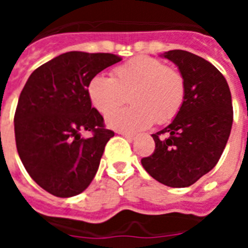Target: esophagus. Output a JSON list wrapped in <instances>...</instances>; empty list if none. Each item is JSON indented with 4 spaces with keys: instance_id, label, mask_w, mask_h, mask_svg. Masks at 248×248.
Wrapping results in <instances>:
<instances>
[{
    "instance_id": "esophagus-1",
    "label": "esophagus",
    "mask_w": 248,
    "mask_h": 248,
    "mask_svg": "<svg viewBox=\"0 0 248 248\" xmlns=\"http://www.w3.org/2000/svg\"><path fill=\"white\" fill-rule=\"evenodd\" d=\"M120 135H123V137L125 138V139H128V140H134L135 139V135L134 134H130V133H125V131H120L119 133Z\"/></svg>"
}]
</instances>
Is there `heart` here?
<instances>
[{"label": "heart", "mask_w": 248, "mask_h": 248, "mask_svg": "<svg viewBox=\"0 0 248 248\" xmlns=\"http://www.w3.org/2000/svg\"><path fill=\"white\" fill-rule=\"evenodd\" d=\"M88 97L100 114H108L121 104L124 94L131 93L133 107L107 117L109 128L125 133L146 129L154 123L170 122L185 100V80L176 69L160 59L137 56L118 65L113 78L94 76L88 83Z\"/></svg>", "instance_id": "heart-1"}]
</instances>
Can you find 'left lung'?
I'll use <instances>...</instances> for the list:
<instances>
[{
    "label": "left lung",
    "instance_id": "obj_1",
    "mask_svg": "<svg viewBox=\"0 0 248 248\" xmlns=\"http://www.w3.org/2000/svg\"><path fill=\"white\" fill-rule=\"evenodd\" d=\"M163 57L179 68L185 100L174 120L151 135L155 150L141 159V165L164 185L187 187L211 171L222 155L233 120L231 92L225 77L206 59L181 49Z\"/></svg>",
    "mask_w": 248,
    "mask_h": 248
}]
</instances>
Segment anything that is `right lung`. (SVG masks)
I'll return each instance as SVG.
<instances>
[{
	"label": "right lung",
	"instance_id": "add662e5",
	"mask_svg": "<svg viewBox=\"0 0 248 248\" xmlns=\"http://www.w3.org/2000/svg\"><path fill=\"white\" fill-rule=\"evenodd\" d=\"M111 53L67 52L38 67L19 95L15 137L21 161L42 189L58 198L84 191L114 131L92 107L88 83L120 62ZM82 131H92L88 140Z\"/></svg>",
	"mask_w": 248,
	"mask_h": 248
}]
</instances>
